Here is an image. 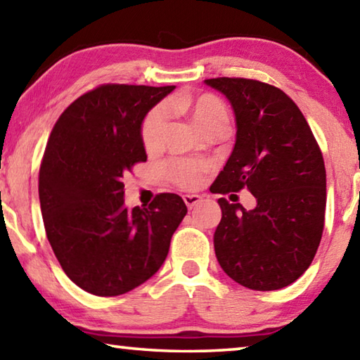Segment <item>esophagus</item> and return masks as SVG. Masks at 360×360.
<instances>
[{
	"label": "esophagus",
	"instance_id": "obj_1",
	"mask_svg": "<svg viewBox=\"0 0 360 360\" xmlns=\"http://www.w3.org/2000/svg\"><path fill=\"white\" fill-rule=\"evenodd\" d=\"M182 198H184V203L189 208H193V207H195V205H198V203L202 202V197L197 195V193H187V195H184Z\"/></svg>",
	"mask_w": 360,
	"mask_h": 360
}]
</instances>
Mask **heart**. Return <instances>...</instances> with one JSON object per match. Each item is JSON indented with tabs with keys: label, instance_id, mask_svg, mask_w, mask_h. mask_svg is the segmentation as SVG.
Masks as SVG:
<instances>
[{
	"label": "heart",
	"instance_id": "b5f03b06",
	"mask_svg": "<svg viewBox=\"0 0 360 360\" xmlns=\"http://www.w3.org/2000/svg\"><path fill=\"white\" fill-rule=\"evenodd\" d=\"M173 105L186 112L192 118L195 127L200 131H207L213 127L227 124V108L222 101L213 94L184 96L173 101ZM167 110L163 105H158L147 115L142 124V142L147 150H157L162 146L163 133L167 128ZM207 163L197 162L191 158H178L169 162L167 168L168 178L182 189H195L202 184L203 173L207 171Z\"/></svg>",
	"mask_w": 360,
	"mask_h": 360
}]
</instances>
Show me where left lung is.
<instances>
[{
	"mask_svg": "<svg viewBox=\"0 0 360 360\" xmlns=\"http://www.w3.org/2000/svg\"><path fill=\"white\" fill-rule=\"evenodd\" d=\"M205 84L231 102L237 128L214 192L247 187L256 198L253 210L219 198L216 258L243 287L283 288L311 266L322 238L327 202L322 152L283 91L247 78H211Z\"/></svg>",
	"mask_w": 360,
	"mask_h": 360,
	"instance_id": "8db88e82",
	"label": "left lung"
}]
</instances>
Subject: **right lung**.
I'll use <instances>...</instances> for the list:
<instances>
[{"label":"right lung","instance_id":"right-lung-1","mask_svg":"<svg viewBox=\"0 0 360 360\" xmlns=\"http://www.w3.org/2000/svg\"><path fill=\"white\" fill-rule=\"evenodd\" d=\"M174 88L102 84L72 102L51 131L38 182L44 229L84 292L128 293L167 259L184 200L160 193L147 208L128 210L123 176L147 160L142 122Z\"/></svg>","mask_w":360,"mask_h":360}]
</instances>
